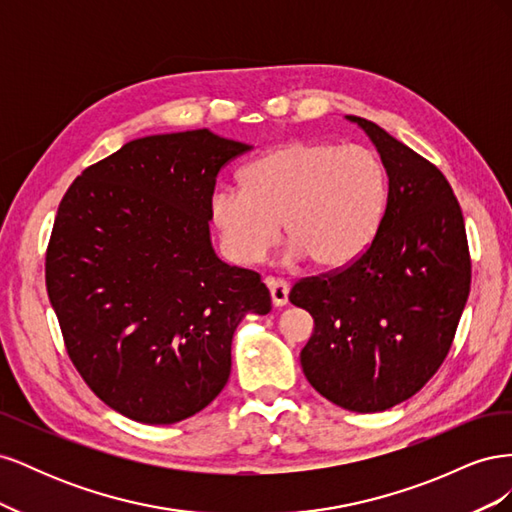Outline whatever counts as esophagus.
Masks as SVG:
<instances>
[{
  "instance_id": "1",
  "label": "esophagus",
  "mask_w": 512,
  "mask_h": 512,
  "mask_svg": "<svg viewBox=\"0 0 512 512\" xmlns=\"http://www.w3.org/2000/svg\"><path fill=\"white\" fill-rule=\"evenodd\" d=\"M269 292H271V301L275 307H284L288 305V294H290V288L284 280H277V277H267L265 280Z\"/></svg>"
}]
</instances>
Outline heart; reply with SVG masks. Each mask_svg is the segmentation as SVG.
I'll list each match as a JSON object with an SVG mask.
<instances>
[{"label": "heart", "mask_w": 512, "mask_h": 512, "mask_svg": "<svg viewBox=\"0 0 512 512\" xmlns=\"http://www.w3.org/2000/svg\"><path fill=\"white\" fill-rule=\"evenodd\" d=\"M386 203L380 158L363 145L292 141L243 170V188H218L209 215L224 254L256 265L280 241L322 271L348 267L374 241Z\"/></svg>", "instance_id": "1"}]
</instances>
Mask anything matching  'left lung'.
<instances>
[{
	"instance_id": "1",
	"label": "left lung",
	"mask_w": 512,
	"mask_h": 512,
	"mask_svg": "<svg viewBox=\"0 0 512 512\" xmlns=\"http://www.w3.org/2000/svg\"><path fill=\"white\" fill-rule=\"evenodd\" d=\"M376 145L389 196L374 241L348 267L303 277L290 303L314 318L303 374L335 406L382 412L440 369L472 280L466 224L451 183L374 121L348 115Z\"/></svg>"
}]
</instances>
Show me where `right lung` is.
Segmentation results:
<instances>
[{
  "label": "right lung",
  "mask_w": 512,
  "mask_h": 512,
  "mask_svg": "<svg viewBox=\"0 0 512 512\" xmlns=\"http://www.w3.org/2000/svg\"><path fill=\"white\" fill-rule=\"evenodd\" d=\"M250 149L207 128L136 138L61 198L46 292L76 371L132 421L170 425L209 406L239 322L271 312L260 275L226 265L209 237L215 177Z\"/></svg>",
  "instance_id": "right-lung-1"
}]
</instances>
